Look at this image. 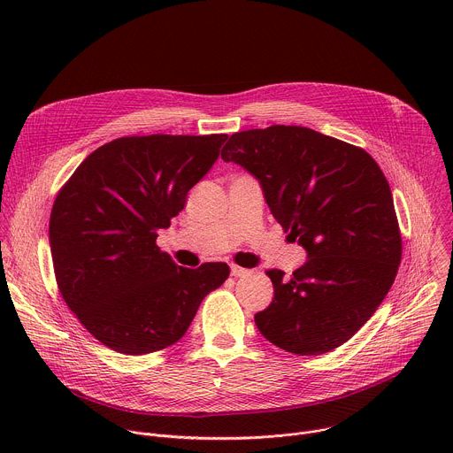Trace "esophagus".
<instances>
[{
  "mask_svg": "<svg viewBox=\"0 0 453 453\" xmlns=\"http://www.w3.org/2000/svg\"><path fill=\"white\" fill-rule=\"evenodd\" d=\"M249 274H250V271H247V269H242L238 265L231 267V276H234V278H243V276H249Z\"/></svg>",
  "mask_w": 453,
  "mask_h": 453,
  "instance_id": "esophagus-1",
  "label": "esophagus"
}]
</instances>
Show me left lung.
<instances>
[{"instance_id": "8db88e82", "label": "left lung", "mask_w": 453, "mask_h": 453, "mask_svg": "<svg viewBox=\"0 0 453 453\" xmlns=\"http://www.w3.org/2000/svg\"><path fill=\"white\" fill-rule=\"evenodd\" d=\"M222 159L257 179L274 219L308 256L288 280L267 271L274 299L254 315L257 330L296 355L342 346L380 306L402 262L383 172L365 150L296 125L236 133Z\"/></svg>"}]
</instances>
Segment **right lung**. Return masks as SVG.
<instances>
[{"label": "right lung", "mask_w": 453, "mask_h": 453, "mask_svg": "<svg viewBox=\"0 0 453 453\" xmlns=\"http://www.w3.org/2000/svg\"><path fill=\"white\" fill-rule=\"evenodd\" d=\"M227 134L118 138L89 154L50 217L58 290L84 328L123 355L177 342L203 299L229 276L222 262L175 265L157 231L219 159Z\"/></svg>", "instance_id": "right-lung-1"}]
</instances>
